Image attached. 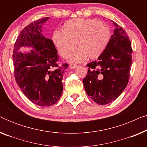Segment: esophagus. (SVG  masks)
Masks as SVG:
<instances>
[{
	"instance_id": "obj_1",
	"label": "esophagus",
	"mask_w": 147,
	"mask_h": 147,
	"mask_svg": "<svg viewBox=\"0 0 147 147\" xmlns=\"http://www.w3.org/2000/svg\"><path fill=\"white\" fill-rule=\"evenodd\" d=\"M77 67H78V65H74V64H71V65H69V67L72 69H76V68Z\"/></svg>"
}]
</instances>
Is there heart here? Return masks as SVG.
<instances>
[{
	"label": "heart",
	"mask_w": 147,
	"mask_h": 147,
	"mask_svg": "<svg viewBox=\"0 0 147 147\" xmlns=\"http://www.w3.org/2000/svg\"><path fill=\"white\" fill-rule=\"evenodd\" d=\"M110 39V28L95 19L67 21L63 31L55 30L52 37L54 45L63 58L69 57L77 45L78 49L69 57L72 63H80L87 57L97 59L107 48Z\"/></svg>",
	"instance_id": "heart-1"
}]
</instances>
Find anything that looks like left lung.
<instances>
[{"mask_svg":"<svg viewBox=\"0 0 147 147\" xmlns=\"http://www.w3.org/2000/svg\"><path fill=\"white\" fill-rule=\"evenodd\" d=\"M113 22L114 34L97 61L88 64L83 80L86 93L96 103L106 105L115 100L127 86L132 65V47L122 28Z\"/></svg>","mask_w":147,"mask_h":147,"instance_id":"1","label":"left lung"}]
</instances>
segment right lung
I'll return each instance as SVG.
<instances>
[{"label": "right lung", "mask_w": 147, "mask_h": 147, "mask_svg": "<svg viewBox=\"0 0 147 147\" xmlns=\"http://www.w3.org/2000/svg\"><path fill=\"white\" fill-rule=\"evenodd\" d=\"M43 18L26 27L17 37L13 49L16 82L25 96L36 105H53L61 96L63 75L67 63L58 67L59 56L53 42L43 33ZM31 49L29 52L21 48Z\"/></svg>", "instance_id": "obj_1"}]
</instances>
